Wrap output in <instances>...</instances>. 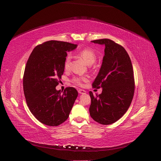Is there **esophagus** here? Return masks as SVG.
<instances>
[{
	"mask_svg": "<svg viewBox=\"0 0 161 161\" xmlns=\"http://www.w3.org/2000/svg\"><path fill=\"white\" fill-rule=\"evenodd\" d=\"M78 92H79V94H85L86 93V91H85L83 89H79V91H78Z\"/></svg>",
	"mask_w": 161,
	"mask_h": 161,
	"instance_id": "obj_1",
	"label": "esophagus"
}]
</instances>
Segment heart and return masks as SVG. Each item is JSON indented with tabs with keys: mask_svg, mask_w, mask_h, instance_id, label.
<instances>
[{
	"mask_svg": "<svg viewBox=\"0 0 161 161\" xmlns=\"http://www.w3.org/2000/svg\"><path fill=\"white\" fill-rule=\"evenodd\" d=\"M79 56L83 59L86 63L88 64H91L93 63L96 59V53L95 51L91 47H85L82 49L79 52ZM71 61V55L69 54L64 61L65 69H69ZM87 80L85 76H75L72 79V82L77 85H82V82Z\"/></svg>",
	"mask_w": 161,
	"mask_h": 161,
	"instance_id": "heart-1",
	"label": "heart"
}]
</instances>
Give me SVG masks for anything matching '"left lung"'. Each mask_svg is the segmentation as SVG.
Masks as SVG:
<instances>
[{
    "label": "left lung",
    "instance_id": "obj_1",
    "mask_svg": "<svg viewBox=\"0 0 161 161\" xmlns=\"http://www.w3.org/2000/svg\"><path fill=\"white\" fill-rule=\"evenodd\" d=\"M104 45L105 55L93 88L103 89L99 95H89L90 115L103 125L115 123L122 117L132 101L135 82L130 58L124 47L109 39L91 41Z\"/></svg>",
    "mask_w": 161,
    "mask_h": 161
}]
</instances>
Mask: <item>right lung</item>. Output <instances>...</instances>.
<instances>
[{
	"label": "right lung",
	"mask_w": 161,
	"mask_h": 161,
	"mask_svg": "<svg viewBox=\"0 0 161 161\" xmlns=\"http://www.w3.org/2000/svg\"><path fill=\"white\" fill-rule=\"evenodd\" d=\"M76 44L56 40L37 46L30 54L23 75V91L29 109L41 123L58 126L68 119L78 96L74 87L62 92L56 86L64 71L67 52Z\"/></svg>",
	"instance_id": "obj_1"
}]
</instances>
